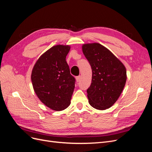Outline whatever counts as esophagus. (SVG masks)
<instances>
[{
    "instance_id": "34e87169",
    "label": "esophagus",
    "mask_w": 152,
    "mask_h": 152,
    "mask_svg": "<svg viewBox=\"0 0 152 152\" xmlns=\"http://www.w3.org/2000/svg\"><path fill=\"white\" fill-rule=\"evenodd\" d=\"M75 79H76V80H77V82H79V80H80V76L79 75V76H77V77H75Z\"/></svg>"
}]
</instances>
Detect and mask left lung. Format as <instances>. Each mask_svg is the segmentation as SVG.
<instances>
[{
    "mask_svg": "<svg viewBox=\"0 0 152 152\" xmlns=\"http://www.w3.org/2000/svg\"><path fill=\"white\" fill-rule=\"evenodd\" d=\"M82 48L93 72L91 84L87 90L89 103L97 110L109 108L117 102L126 85V67L102 44H85Z\"/></svg>",
    "mask_w": 152,
    "mask_h": 152,
    "instance_id": "obj_1",
    "label": "left lung"
}]
</instances>
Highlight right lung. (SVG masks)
Here are the masks:
<instances>
[{
  "label": "right lung",
  "instance_id": "right-lung-1",
  "mask_svg": "<svg viewBox=\"0 0 152 152\" xmlns=\"http://www.w3.org/2000/svg\"><path fill=\"white\" fill-rule=\"evenodd\" d=\"M70 46L56 45L40 56L31 72L35 94L45 106L55 111L70 104L75 79L70 74L66 56Z\"/></svg>",
  "mask_w": 152,
  "mask_h": 152
}]
</instances>
